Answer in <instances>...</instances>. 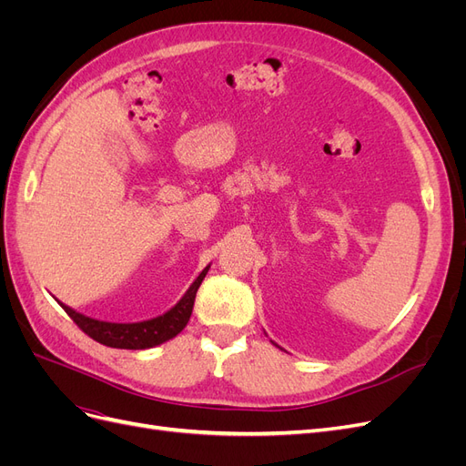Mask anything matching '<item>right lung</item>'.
<instances>
[{
	"label": "right lung",
	"instance_id": "right-lung-1",
	"mask_svg": "<svg viewBox=\"0 0 466 466\" xmlns=\"http://www.w3.org/2000/svg\"><path fill=\"white\" fill-rule=\"evenodd\" d=\"M208 270H209V264L200 272V276L192 281L187 293L182 295L180 301L175 307H171L167 313L159 317L142 320V322L98 320V319H91L87 315L77 313L76 309L64 305L62 301L58 303L62 305L64 311L74 319L77 327L87 336H91L93 340L110 348H120V350H147L171 340V338H175L178 332H182V329L187 327L192 315L196 291H198Z\"/></svg>",
	"mask_w": 466,
	"mask_h": 466
}]
</instances>
